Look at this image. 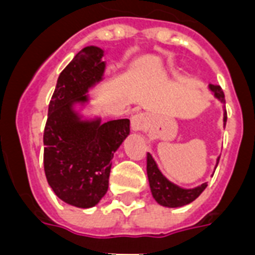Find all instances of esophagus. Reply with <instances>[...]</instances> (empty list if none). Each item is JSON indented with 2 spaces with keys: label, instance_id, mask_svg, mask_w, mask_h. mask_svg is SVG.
<instances>
[{
  "label": "esophagus",
  "instance_id": "1",
  "mask_svg": "<svg viewBox=\"0 0 255 255\" xmlns=\"http://www.w3.org/2000/svg\"><path fill=\"white\" fill-rule=\"evenodd\" d=\"M148 115L144 112H137L131 118V127L133 131H144L148 126Z\"/></svg>",
  "mask_w": 255,
  "mask_h": 255
}]
</instances>
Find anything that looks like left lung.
<instances>
[{
	"instance_id": "obj_1",
	"label": "left lung",
	"mask_w": 255,
	"mask_h": 255,
	"mask_svg": "<svg viewBox=\"0 0 255 255\" xmlns=\"http://www.w3.org/2000/svg\"><path fill=\"white\" fill-rule=\"evenodd\" d=\"M209 90L212 91L216 99L220 100L221 103H225V95H224V91H222V88L220 86L209 85ZM225 124L226 111L224 114V126ZM218 161H220V157H217L216 168H217ZM147 174L152 196H153L157 204L167 206V208H181L184 205H188L192 201H194L208 186V182H204L201 185L194 186V188L178 186L177 184H174V182H172L164 176L151 153H148L147 156Z\"/></svg>"
}]
</instances>
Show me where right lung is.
<instances>
[{
	"label": "right lung",
	"instance_id": "1",
	"mask_svg": "<svg viewBox=\"0 0 255 255\" xmlns=\"http://www.w3.org/2000/svg\"><path fill=\"white\" fill-rule=\"evenodd\" d=\"M104 50L87 46L58 78L43 133V165L54 193L69 205L92 208L108 190L114 153L129 135V120L85 118L88 92L103 81ZM80 110H77L76 107Z\"/></svg>",
	"mask_w": 255,
	"mask_h": 255
}]
</instances>
